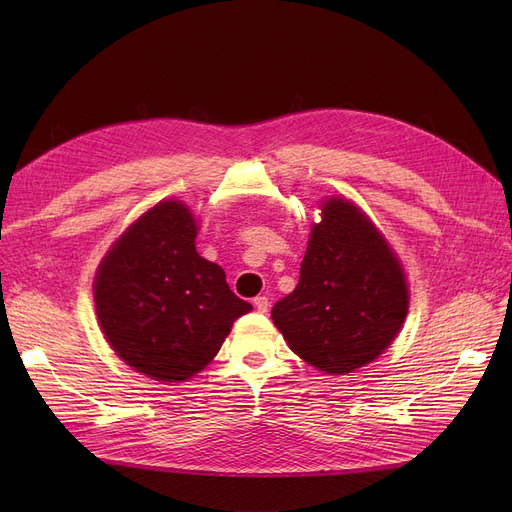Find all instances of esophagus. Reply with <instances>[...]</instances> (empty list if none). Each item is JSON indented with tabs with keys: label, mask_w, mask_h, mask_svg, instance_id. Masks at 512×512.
<instances>
[{
	"label": "esophagus",
	"mask_w": 512,
	"mask_h": 512,
	"mask_svg": "<svg viewBox=\"0 0 512 512\" xmlns=\"http://www.w3.org/2000/svg\"><path fill=\"white\" fill-rule=\"evenodd\" d=\"M253 305H255V309H257L259 313H267V309H270V299H267V297H257V299L253 301Z\"/></svg>",
	"instance_id": "esophagus-1"
}]
</instances>
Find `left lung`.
<instances>
[{"instance_id": "8db88e82", "label": "left lung", "mask_w": 512, "mask_h": 512, "mask_svg": "<svg viewBox=\"0 0 512 512\" xmlns=\"http://www.w3.org/2000/svg\"><path fill=\"white\" fill-rule=\"evenodd\" d=\"M407 311V280L384 234L355 203L328 199L297 288L272 309L292 353L319 371L353 373L386 351Z\"/></svg>"}]
</instances>
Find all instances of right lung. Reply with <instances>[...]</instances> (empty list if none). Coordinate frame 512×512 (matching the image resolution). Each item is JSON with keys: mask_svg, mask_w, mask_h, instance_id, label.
Segmentation results:
<instances>
[{"mask_svg": "<svg viewBox=\"0 0 512 512\" xmlns=\"http://www.w3.org/2000/svg\"><path fill=\"white\" fill-rule=\"evenodd\" d=\"M197 222L182 201H161L107 251L95 276L99 326L116 355L157 382H184L224 344L251 303L218 263L195 249Z\"/></svg>", "mask_w": 512, "mask_h": 512, "instance_id": "1", "label": "right lung"}]
</instances>
